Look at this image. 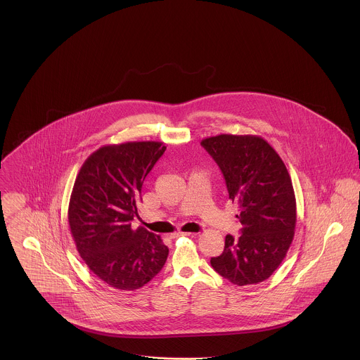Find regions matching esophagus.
<instances>
[{
  "mask_svg": "<svg viewBox=\"0 0 360 360\" xmlns=\"http://www.w3.org/2000/svg\"><path fill=\"white\" fill-rule=\"evenodd\" d=\"M194 233H190V231H175L170 234V238H178V237H182V236H193Z\"/></svg>",
  "mask_w": 360,
  "mask_h": 360,
  "instance_id": "34e87169",
  "label": "esophagus"
}]
</instances>
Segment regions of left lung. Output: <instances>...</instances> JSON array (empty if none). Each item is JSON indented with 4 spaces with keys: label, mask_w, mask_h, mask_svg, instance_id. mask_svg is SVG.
Here are the masks:
<instances>
[{
    "label": "left lung",
    "mask_w": 360,
    "mask_h": 360,
    "mask_svg": "<svg viewBox=\"0 0 360 360\" xmlns=\"http://www.w3.org/2000/svg\"><path fill=\"white\" fill-rule=\"evenodd\" d=\"M201 144L224 174L243 225V234L236 240L228 234L222 255L210 264L238 287L259 284L280 266L293 241L297 216L290 175L277 151L257 135L219 134Z\"/></svg>",
    "instance_id": "8db88e82"
}]
</instances>
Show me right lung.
Wrapping results in <instances>:
<instances>
[{"label":"right lung","mask_w":360,"mask_h":360,"mask_svg":"<svg viewBox=\"0 0 360 360\" xmlns=\"http://www.w3.org/2000/svg\"><path fill=\"white\" fill-rule=\"evenodd\" d=\"M165 150L155 141L107 144L86 159L76 176L68 206L71 234L89 271L108 287L139 289L167 259L160 236L131 228L144 178Z\"/></svg>","instance_id":"add662e5"}]
</instances>
